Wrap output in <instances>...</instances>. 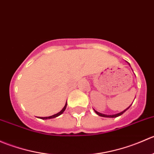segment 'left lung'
Here are the masks:
<instances>
[{"label":"left lung","instance_id":"8db88e82","mask_svg":"<svg viewBox=\"0 0 154 154\" xmlns=\"http://www.w3.org/2000/svg\"><path fill=\"white\" fill-rule=\"evenodd\" d=\"M128 64H129V66H130V63H128ZM132 105V104H131ZM131 105H130V106H131ZM130 106H129V107H127V109H125L124 110V111H122V112H119V113H117V114H114V115H105V114H103V113H100V112H97L96 111V110H94V112H95V113L97 115H98L99 116H101V117H105V118H116V117H119V116H122V114H123V113H125L126 111H127V109H128L129 108H130Z\"/></svg>","mask_w":154,"mask_h":154}]
</instances>
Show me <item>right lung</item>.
Returning a JSON list of instances; mask_svg holds the SVG:
<instances>
[{"label": "right lung", "instance_id": "1", "mask_svg": "<svg viewBox=\"0 0 154 154\" xmlns=\"http://www.w3.org/2000/svg\"><path fill=\"white\" fill-rule=\"evenodd\" d=\"M66 106H67V101H66V105H65V106L63 107V109H62L60 112H59L58 113L53 115V116H48V117H39V119H43V120H44V119H45V120H46V119H54V118L58 117V116H60V115H62L63 112H64V111L66 110Z\"/></svg>", "mask_w": 154, "mask_h": 154}]
</instances>
